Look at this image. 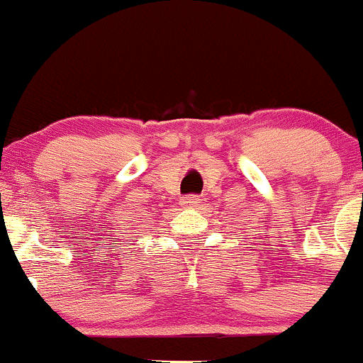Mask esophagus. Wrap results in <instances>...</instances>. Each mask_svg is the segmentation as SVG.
<instances>
[{
  "mask_svg": "<svg viewBox=\"0 0 363 363\" xmlns=\"http://www.w3.org/2000/svg\"><path fill=\"white\" fill-rule=\"evenodd\" d=\"M199 203H201V199L197 196H186V197H183V201H182L183 206H186V208H196Z\"/></svg>",
  "mask_w": 363,
  "mask_h": 363,
  "instance_id": "obj_1",
  "label": "esophagus"
}]
</instances>
